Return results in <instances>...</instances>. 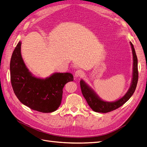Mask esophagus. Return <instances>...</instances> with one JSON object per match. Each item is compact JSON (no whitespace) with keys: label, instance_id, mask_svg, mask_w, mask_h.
Returning <instances> with one entry per match:
<instances>
[{"label":"esophagus","instance_id":"esophagus-1","mask_svg":"<svg viewBox=\"0 0 147 147\" xmlns=\"http://www.w3.org/2000/svg\"><path fill=\"white\" fill-rule=\"evenodd\" d=\"M75 75L77 77H82L84 75V72L81 70H78L75 72Z\"/></svg>","mask_w":147,"mask_h":147}]
</instances>
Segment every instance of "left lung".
<instances>
[{"mask_svg": "<svg viewBox=\"0 0 147 147\" xmlns=\"http://www.w3.org/2000/svg\"><path fill=\"white\" fill-rule=\"evenodd\" d=\"M130 44L133 56L132 78L129 89L125 95L122 97L121 99L114 102H107L102 100L97 96L94 91L91 89V88L83 80H81L80 86L83 96L85 98L89 106L94 112L99 113H107L111 112V111L116 110L122 106L124 104H125L131 98L132 94H134L138 82L139 73H138L137 57L135 49L134 48V45H132L131 42H130Z\"/></svg>", "mask_w": 147, "mask_h": 147, "instance_id": "left-lung-1", "label": "left lung"}]
</instances>
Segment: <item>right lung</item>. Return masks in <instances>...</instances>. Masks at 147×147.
<instances>
[{
	"mask_svg": "<svg viewBox=\"0 0 147 147\" xmlns=\"http://www.w3.org/2000/svg\"><path fill=\"white\" fill-rule=\"evenodd\" d=\"M17 44L11 57V86L17 98L30 109L42 113L56 111L61 105L65 84L74 80L70 73H54L45 79L34 77L27 68Z\"/></svg>",
	"mask_w": 147,
	"mask_h": 147,
	"instance_id": "add662e5",
	"label": "right lung"
}]
</instances>
